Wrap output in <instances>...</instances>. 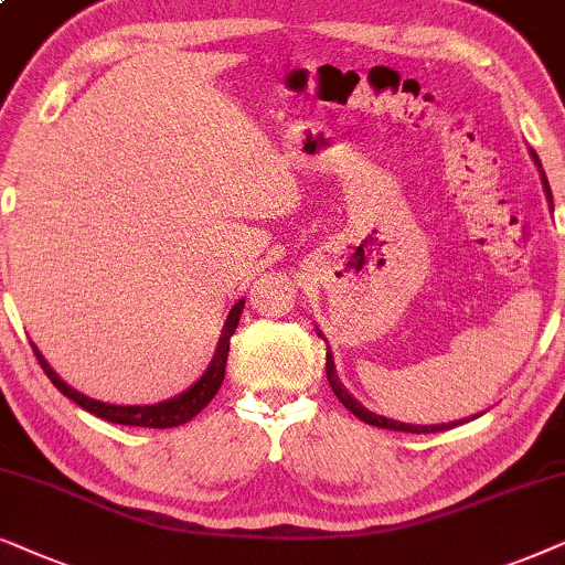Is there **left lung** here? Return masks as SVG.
I'll list each match as a JSON object with an SVG mask.
<instances>
[{"mask_svg": "<svg viewBox=\"0 0 565 565\" xmlns=\"http://www.w3.org/2000/svg\"><path fill=\"white\" fill-rule=\"evenodd\" d=\"M532 157H535V162L540 164V160H537V154L532 152ZM540 175H543V183H545V193H547V201H551L553 204V195H551V185H547V178H545V172L540 170ZM326 374H328V382H330V387H333V393H335V397L338 401H341L345 408H349L353 416L356 418H361L364 420V424H370V426H380V428H393V431H408V434H436V431H447V428H452V426H460V424H441V426H411V424H401V420H393V418H385V416H377V413H372V411H366L364 405L361 403H356L353 401V397L345 393V387L341 385V382H338V374H335V366H333V356H330V351L326 353Z\"/></svg>", "mask_w": 565, "mask_h": 565, "instance_id": "left-lung-1", "label": "left lung"}]
</instances>
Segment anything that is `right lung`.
I'll list each match as a JSON object with an SVG mask.
<instances>
[{
	"label": "right lung",
	"mask_w": 565,
	"mask_h": 565,
	"mask_svg": "<svg viewBox=\"0 0 565 565\" xmlns=\"http://www.w3.org/2000/svg\"><path fill=\"white\" fill-rule=\"evenodd\" d=\"M243 307H245V302L239 299V302L230 310V318H227V322H224L220 345H216V353H214L212 364H209L204 377L195 382L191 390H185L183 395L172 397V401L157 403V405H110V403L93 401V397L82 395L74 387L66 385V382L46 364V359L41 356V351H38L35 345H33V351L38 356V364L43 366V372H46V377L54 382L58 393L66 395L77 405H82V408L93 413V416L110 420V424H120V426L172 428V426L185 424V420H191L193 416H199V413L204 411L209 403H212V397L220 393L222 380H224V366H227V356H230V338H232V333H235L239 315H243Z\"/></svg>",
	"instance_id": "obj_1"
}]
</instances>
